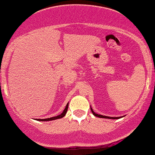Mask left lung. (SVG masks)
I'll return each instance as SVG.
<instances>
[{
  "label": "left lung",
  "mask_w": 155,
  "mask_h": 155,
  "mask_svg": "<svg viewBox=\"0 0 155 155\" xmlns=\"http://www.w3.org/2000/svg\"><path fill=\"white\" fill-rule=\"evenodd\" d=\"M91 111L93 113V115L96 117H99V118H110V119H118L120 118H122V117H109V116H105V115H99V114H97L94 112V110L92 109L91 107Z\"/></svg>",
  "instance_id": "8db88e82"
}]
</instances>
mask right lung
<instances>
[{
    "label": "right lung",
    "instance_id": "right-lung-1",
    "mask_svg": "<svg viewBox=\"0 0 155 155\" xmlns=\"http://www.w3.org/2000/svg\"><path fill=\"white\" fill-rule=\"evenodd\" d=\"M68 104H69V103L67 104L66 107H65V109H64V111L62 112V113L60 114V115H57V116L51 117V118H43V119H36V120H37V121H52V120H56V119H58V118H63V117L66 115L67 112H68Z\"/></svg>",
    "mask_w": 155,
    "mask_h": 155
}]
</instances>
